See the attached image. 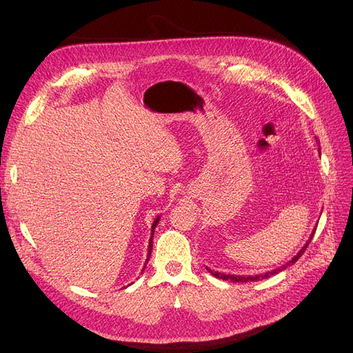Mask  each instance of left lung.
Wrapping results in <instances>:
<instances>
[{
  "label": "left lung",
  "instance_id": "1",
  "mask_svg": "<svg viewBox=\"0 0 353 353\" xmlns=\"http://www.w3.org/2000/svg\"><path fill=\"white\" fill-rule=\"evenodd\" d=\"M315 230H316V228H314V231H312L311 236H309V240L306 241V244L303 245V248H302L301 250H299V253H297L296 256H293L292 261H288L285 265L280 266V268H276V270L268 271V272H265V274H258V275H232V274H223V272H218V271H212V270H209V268H206V270H208L213 276H216V279L225 280V281H231V283H249V281H259V280L270 279L271 275H275V274L281 272L283 270L287 268L288 265H293V263H296V261H299V258H301V256L305 253V250H306V248H307V244L311 243V240H312V237H314V234H315Z\"/></svg>",
  "mask_w": 353,
  "mask_h": 353
}]
</instances>
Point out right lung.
Segmentation results:
<instances>
[{"mask_svg":"<svg viewBox=\"0 0 353 353\" xmlns=\"http://www.w3.org/2000/svg\"><path fill=\"white\" fill-rule=\"evenodd\" d=\"M159 221H160V216H157V218L154 219L153 225H152V237H150V241H148V253H147V261H145V263L148 262V258H150V254H152V249H153V236H154V228H156V225H157V223H159ZM144 268H145V265H144ZM144 268H143V271H144Z\"/></svg>","mask_w":353,"mask_h":353,"instance_id":"add662e5","label":"right lung"}]
</instances>
